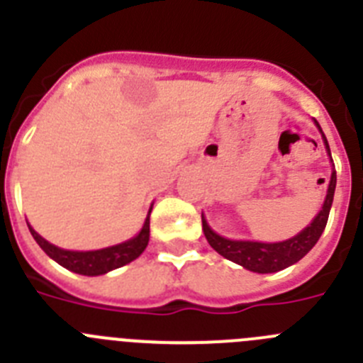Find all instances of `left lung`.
Returning <instances> with one entry per match:
<instances>
[{"instance_id": "8db88e82", "label": "left lung", "mask_w": 363, "mask_h": 363, "mask_svg": "<svg viewBox=\"0 0 363 363\" xmlns=\"http://www.w3.org/2000/svg\"><path fill=\"white\" fill-rule=\"evenodd\" d=\"M314 123H316V127H318L320 133H322V127L318 125V121H314ZM322 138L323 143H325L327 154L331 156V149H329V143H327V138L323 133ZM335 189L336 171L333 169L331 182H329V187H327V196L322 205V211L314 216V220L311 221L306 229L301 230V233H298L296 236H293V238L285 240V242L264 243L249 242V240L223 238V236H220V234L214 233V230L211 229L207 220H205L203 214H201V225H203L205 238H207L209 245L213 247L218 255L230 259L234 264L242 265L247 271L259 272V274H265V272H278L281 271V269L289 267V265L300 262V259L316 245V242L320 240V236H322L323 229H325L327 225V218H329L333 198H335Z\"/></svg>"}]
</instances>
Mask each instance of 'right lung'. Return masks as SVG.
Masks as SVG:
<instances>
[{
	"label": "right lung",
	"mask_w": 363,
	"mask_h": 363,
	"mask_svg": "<svg viewBox=\"0 0 363 363\" xmlns=\"http://www.w3.org/2000/svg\"><path fill=\"white\" fill-rule=\"evenodd\" d=\"M150 211H152V207L149 209L142 230L134 238L127 240L123 243H118V245L105 247V249H99V251H65V249H60V247L52 245L45 238H41L40 234L32 229L30 225H28V230H30V234L38 242V245L47 252V256L52 258L54 262H57L62 267L69 269L72 272H78V274H85V277H99V274H105V272L112 271V269L130 264L133 259H136L138 256L145 251L150 233Z\"/></svg>",
	"instance_id": "obj_1"
}]
</instances>
